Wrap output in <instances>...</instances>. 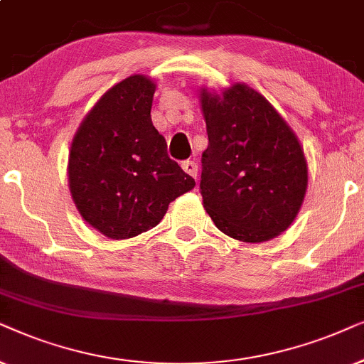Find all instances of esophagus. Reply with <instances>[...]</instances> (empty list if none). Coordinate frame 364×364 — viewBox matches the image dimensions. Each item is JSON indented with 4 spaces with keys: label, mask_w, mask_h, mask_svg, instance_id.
<instances>
[{
    "label": "esophagus",
    "mask_w": 364,
    "mask_h": 364,
    "mask_svg": "<svg viewBox=\"0 0 364 364\" xmlns=\"http://www.w3.org/2000/svg\"><path fill=\"white\" fill-rule=\"evenodd\" d=\"M181 168H183V171H185L186 174H190L191 178L196 179V176H198V164H196V161H191V159H188V161H183L181 163Z\"/></svg>",
    "instance_id": "esophagus-1"
}]
</instances>
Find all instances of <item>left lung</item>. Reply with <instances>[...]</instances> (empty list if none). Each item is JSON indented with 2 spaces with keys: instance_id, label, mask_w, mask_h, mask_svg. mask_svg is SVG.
I'll return each instance as SVG.
<instances>
[{
  "instance_id": "1",
  "label": "left lung",
  "mask_w": 364,
  "mask_h": 364,
  "mask_svg": "<svg viewBox=\"0 0 364 364\" xmlns=\"http://www.w3.org/2000/svg\"><path fill=\"white\" fill-rule=\"evenodd\" d=\"M208 148L203 206L220 231L263 243L287 231L308 188V163L296 133L273 105L245 83L200 90Z\"/></svg>"
}]
</instances>
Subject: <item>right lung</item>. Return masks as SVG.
<instances>
[{
    "instance_id": "1",
    "label": "right lung",
    "mask_w": 364,
    "mask_h": 364,
    "mask_svg": "<svg viewBox=\"0 0 364 364\" xmlns=\"http://www.w3.org/2000/svg\"><path fill=\"white\" fill-rule=\"evenodd\" d=\"M156 85L133 75L96 101L77 126L68 185L83 220L109 240L151 230L195 179L169 159L151 121Z\"/></svg>"
}]
</instances>
